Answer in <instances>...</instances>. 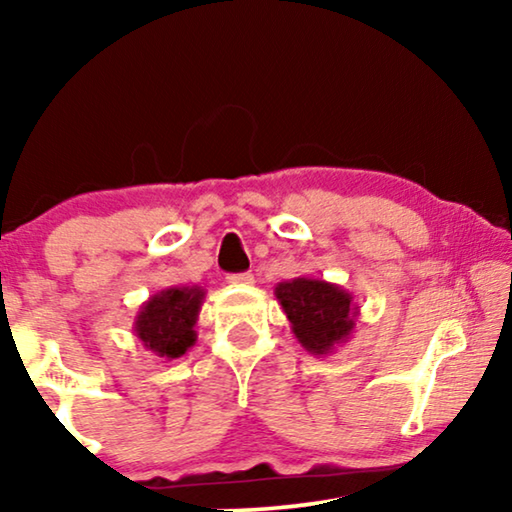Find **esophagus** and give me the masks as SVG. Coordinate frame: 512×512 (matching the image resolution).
<instances>
[{
  "label": "esophagus",
  "mask_w": 512,
  "mask_h": 512,
  "mask_svg": "<svg viewBox=\"0 0 512 512\" xmlns=\"http://www.w3.org/2000/svg\"><path fill=\"white\" fill-rule=\"evenodd\" d=\"M230 284H254V275L251 272H240V275H228Z\"/></svg>",
  "instance_id": "1"
}]
</instances>
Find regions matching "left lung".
I'll use <instances>...</instances> for the list:
<instances>
[{
	"label": "left lung",
	"mask_w": 512,
	"mask_h": 512,
	"mask_svg": "<svg viewBox=\"0 0 512 512\" xmlns=\"http://www.w3.org/2000/svg\"><path fill=\"white\" fill-rule=\"evenodd\" d=\"M275 296L300 347L312 356L333 354L352 338L361 314L352 293L326 279H286L275 286Z\"/></svg>",
	"instance_id": "obj_1"
}]
</instances>
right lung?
I'll return each instance as SVG.
<instances>
[{
    "instance_id": "1",
    "label": "right lung",
    "mask_w": 512,
    "mask_h": 512,
    "mask_svg": "<svg viewBox=\"0 0 512 512\" xmlns=\"http://www.w3.org/2000/svg\"><path fill=\"white\" fill-rule=\"evenodd\" d=\"M207 291L202 286H170L142 303L135 324L137 340L142 342L146 352H153L160 359H179L195 345L202 303H205Z\"/></svg>"
}]
</instances>
